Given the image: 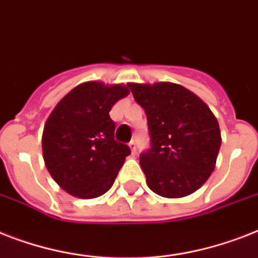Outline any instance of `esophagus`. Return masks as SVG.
<instances>
[{"mask_svg": "<svg viewBox=\"0 0 258 258\" xmlns=\"http://www.w3.org/2000/svg\"><path fill=\"white\" fill-rule=\"evenodd\" d=\"M128 147H130V150H131V154L135 155L136 154V143L134 142V140H133V142H130Z\"/></svg>", "mask_w": 258, "mask_h": 258, "instance_id": "34e87169", "label": "esophagus"}]
</instances>
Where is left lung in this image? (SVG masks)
<instances>
[{"instance_id":"1","label":"left lung","mask_w":258,"mask_h":258,"mask_svg":"<svg viewBox=\"0 0 258 258\" xmlns=\"http://www.w3.org/2000/svg\"><path fill=\"white\" fill-rule=\"evenodd\" d=\"M144 108L151 148L140 167L152 192L167 199L194 194L212 175L221 146L219 122L196 94L172 82L127 83Z\"/></svg>"}]
</instances>
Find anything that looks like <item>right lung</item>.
Wrapping results in <instances>:
<instances>
[{"instance_id": "1", "label": "right lung", "mask_w": 258, "mask_h": 258, "mask_svg": "<svg viewBox=\"0 0 258 258\" xmlns=\"http://www.w3.org/2000/svg\"><path fill=\"white\" fill-rule=\"evenodd\" d=\"M128 94L122 83L83 82L66 94L46 119L42 134L45 165L54 181L71 196L95 199L112 187L131 151L114 140L115 123L108 112Z\"/></svg>"}]
</instances>
